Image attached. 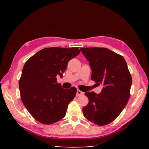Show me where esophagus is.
I'll return each mask as SVG.
<instances>
[{
    "mask_svg": "<svg viewBox=\"0 0 149 149\" xmlns=\"http://www.w3.org/2000/svg\"><path fill=\"white\" fill-rule=\"evenodd\" d=\"M83 94H84L83 92H82L81 91H80L79 89H78L77 92H76V96H79L81 95H83Z\"/></svg>",
    "mask_w": 149,
    "mask_h": 149,
    "instance_id": "1",
    "label": "esophagus"
}]
</instances>
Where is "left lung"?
<instances>
[{"instance_id":"obj_1","label":"left lung","mask_w":149,"mask_h":149,"mask_svg":"<svg viewBox=\"0 0 149 149\" xmlns=\"http://www.w3.org/2000/svg\"><path fill=\"white\" fill-rule=\"evenodd\" d=\"M89 62L91 79L104 87L100 94L86 92L88 104L83 108L88 120L97 125L114 121L123 111L130 96L132 77L123 56L106 48H81Z\"/></svg>"}]
</instances>
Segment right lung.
Here are the masks:
<instances>
[{"label":"right lung","instance_id":"right-lung-1","mask_svg":"<svg viewBox=\"0 0 149 149\" xmlns=\"http://www.w3.org/2000/svg\"><path fill=\"white\" fill-rule=\"evenodd\" d=\"M80 52L78 47L45 48L26 61L19 83L20 97L30 114L39 123L52 124L65 116L77 89L62 88L56 76L62 77L68 63Z\"/></svg>","mask_w":149,"mask_h":149}]
</instances>
